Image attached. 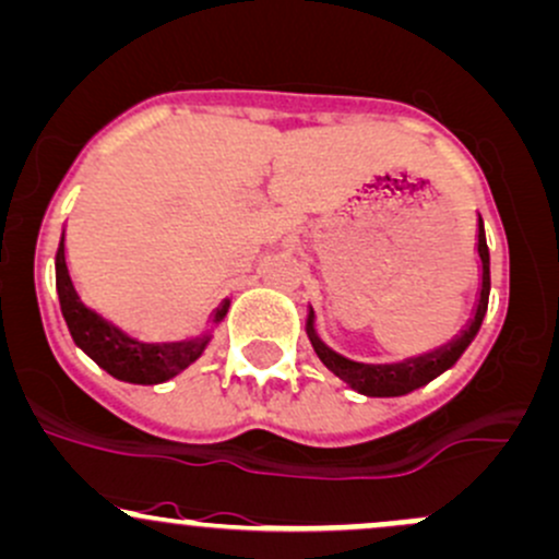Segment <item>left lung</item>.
<instances>
[{"mask_svg": "<svg viewBox=\"0 0 559 559\" xmlns=\"http://www.w3.org/2000/svg\"><path fill=\"white\" fill-rule=\"evenodd\" d=\"M477 260H480V289H477V302L472 310V318L467 329L459 331L449 345L432 349V353L416 355V358H406L401 364H360V360L345 358L336 349H331L326 342L321 340L316 329V310H308V340L316 355L321 358V364L340 377L347 388L366 397H401L408 392L425 388V384L438 379L440 373L449 371L459 358H462L464 349L469 347V342L475 340L477 331H480L483 318L488 310V294H490V254L486 243V230H483V217H477Z\"/></svg>", "mask_w": 559, "mask_h": 559, "instance_id": "obj_1", "label": "left lung"}]
</instances>
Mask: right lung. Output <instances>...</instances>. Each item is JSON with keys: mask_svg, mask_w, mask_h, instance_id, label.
I'll list each match as a JSON object with an SVG mask.
<instances>
[{"mask_svg": "<svg viewBox=\"0 0 559 559\" xmlns=\"http://www.w3.org/2000/svg\"><path fill=\"white\" fill-rule=\"evenodd\" d=\"M55 289H58L60 312H63L66 326L71 331L73 345L84 349L110 377L130 384H162L169 382L180 371H186L190 364L201 358V353L212 342V331L223 323L230 308V299H225L214 310L210 326L201 331L199 336H190V340H134L124 329H119L108 318H103L100 312H95L90 305L82 302L69 273V262H66V233L60 236L58 254H55Z\"/></svg>", "mask_w": 559, "mask_h": 559, "instance_id": "add662e5", "label": "right lung"}]
</instances>
